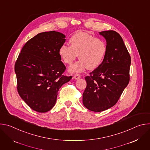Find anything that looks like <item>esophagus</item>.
<instances>
[{
	"label": "esophagus",
	"instance_id": "obj_1",
	"mask_svg": "<svg viewBox=\"0 0 150 150\" xmlns=\"http://www.w3.org/2000/svg\"><path fill=\"white\" fill-rule=\"evenodd\" d=\"M74 78L75 80H78L79 79L81 78V76L79 75V74H75L74 76Z\"/></svg>",
	"mask_w": 150,
	"mask_h": 150
}]
</instances>
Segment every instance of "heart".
Here are the masks:
<instances>
[{
  "label": "heart",
  "mask_w": 150,
  "mask_h": 150,
  "mask_svg": "<svg viewBox=\"0 0 150 150\" xmlns=\"http://www.w3.org/2000/svg\"><path fill=\"white\" fill-rule=\"evenodd\" d=\"M70 46L62 45L59 54L67 65H71L78 55L79 60L69 68L70 73H81L87 68L94 70L102 63L107 52L105 42L85 32L75 34L69 40Z\"/></svg>",
  "instance_id": "obj_1"
}]
</instances>
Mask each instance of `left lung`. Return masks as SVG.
Wrapping results in <instances>:
<instances>
[{"label":"left lung","mask_w":150,"mask_h":150,"mask_svg":"<svg viewBox=\"0 0 150 150\" xmlns=\"http://www.w3.org/2000/svg\"><path fill=\"white\" fill-rule=\"evenodd\" d=\"M106 40L107 52L101 65L85 78L87 82L82 97L88 110L100 112L116 104L129 82L131 63L121 36L113 30L99 33Z\"/></svg>","instance_id":"left-lung-1"}]
</instances>
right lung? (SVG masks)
<instances>
[{"label": "right lung", "mask_w": 150, "mask_h": 150, "mask_svg": "<svg viewBox=\"0 0 150 150\" xmlns=\"http://www.w3.org/2000/svg\"><path fill=\"white\" fill-rule=\"evenodd\" d=\"M65 41V35L57 31L39 33L26 42L15 63L19 95L39 113L53 108L59 88L72 78L62 75L66 67L59 50Z\"/></svg>", "instance_id": "1"}]
</instances>
